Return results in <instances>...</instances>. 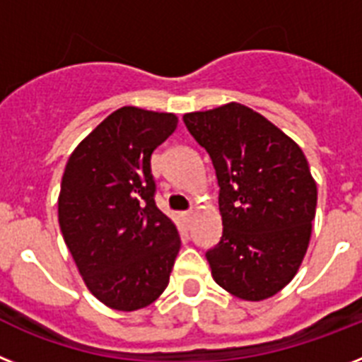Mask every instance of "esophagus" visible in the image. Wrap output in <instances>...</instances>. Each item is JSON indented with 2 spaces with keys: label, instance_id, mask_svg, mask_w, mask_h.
I'll return each mask as SVG.
<instances>
[{
  "label": "esophagus",
  "instance_id": "obj_1",
  "mask_svg": "<svg viewBox=\"0 0 362 362\" xmlns=\"http://www.w3.org/2000/svg\"><path fill=\"white\" fill-rule=\"evenodd\" d=\"M193 217H195V211H193V209H189V211H184V214H182V218H184L186 223H191V221H193Z\"/></svg>",
  "mask_w": 362,
  "mask_h": 362
}]
</instances>
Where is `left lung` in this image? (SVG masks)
Listing matches in <instances>:
<instances>
[{
    "mask_svg": "<svg viewBox=\"0 0 362 362\" xmlns=\"http://www.w3.org/2000/svg\"><path fill=\"white\" fill-rule=\"evenodd\" d=\"M184 123L221 187L223 238L206 252L215 284L247 302L274 296L296 276L311 239L317 182L305 154L241 103L189 112Z\"/></svg>",
    "mask_w": 362,
    "mask_h": 362,
    "instance_id": "left-lung-1",
    "label": "left lung"
}]
</instances>
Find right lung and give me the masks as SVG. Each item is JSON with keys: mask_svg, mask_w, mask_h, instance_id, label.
I'll return each mask as SVG.
<instances>
[{"mask_svg": "<svg viewBox=\"0 0 362 362\" xmlns=\"http://www.w3.org/2000/svg\"><path fill=\"white\" fill-rule=\"evenodd\" d=\"M171 112L123 106L75 147L64 169L59 224L88 291L115 311L160 298L180 250L154 202L151 156L176 130Z\"/></svg>", "mask_w": 362, "mask_h": 362, "instance_id": "add662e5", "label": "right lung"}]
</instances>
